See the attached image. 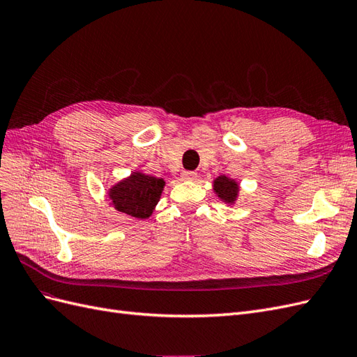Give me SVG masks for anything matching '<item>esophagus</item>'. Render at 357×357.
Segmentation results:
<instances>
[{
    "label": "esophagus",
    "instance_id": "esophagus-1",
    "mask_svg": "<svg viewBox=\"0 0 357 357\" xmlns=\"http://www.w3.org/2000/svg\"><path fill=\"white\" fill-rule=\"evenodd\" d=\"M197 177H198V174L197 172H193V171H183L181 172V178L183 180H197Z\"/></svg>",
    "mask_w": 357,
    "mask_h": 357
}]
</instances>
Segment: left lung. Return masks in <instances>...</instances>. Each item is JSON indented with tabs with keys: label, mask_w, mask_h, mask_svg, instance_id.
Returning a JSON list of instances; mask_svg holds the SVG:
<instances>
[{
	"label": "left lung",
	"mask_w": 357,
	"mask_h": 357,
	"mask_svg": "<svg viewBox=\"0 0 357 357\" xmlns=\"http://www.w3.org/2000/svg\"><path fill=\"white\" fill-rule=\"evenodd\" d=\"M213 189L215 192V195L226 204L232 205L236 201V198H238V192H240L238 183L226 176H219L218 178H214Z\"/></svg>",
	"instance_id": "obj_1"
}]
</instances>
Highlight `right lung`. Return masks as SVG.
I'll return each instance as SVG.
<instances>
[{
  "label": "right lung",
  "mask_w": 357,
  "mask_h": 357,
  "mask_svg": "<svg viewBox=\"0 0 357 357\" xmlns=\"http://www.w3.org/2000/svg\"><path fill=\"white\" fill-rule=\"evenodd\" d=\"M164 186L165 181L162 178L135 171L128 178L116 183L109 190V198L117 211L135 219H147L159 202Z\"/></svg>",
  "instance_id": "right-lung-1"
}]
</instances>
